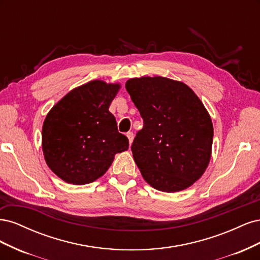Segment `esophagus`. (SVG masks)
Returning <instances> with one entry per match:
<instances>
[{
    "label": "esophagus",
    "mask_w": 260,
    "mask_h": 260,
    "mask_svg": "<svg viewBox=\"0 0 260 260\" xmlns=\"http://www.w3.org/2000/svg\"><path fill=\"white\" fill-rule=\"evenodd\" d=\"M127 138L129 140V143L131 144L133 142V139H135V135H133V132H128L127 133Z\"/></svg>",
    "instance_id": "obj_1"
}]
</instances>
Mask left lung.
Masks as SVG:
<instances>
[{
  "mask_svg": "<svg viewBox=\"0 0 260 260\" xmlns=\"http://www.w3.org/2000/svg\"><path fill=\"white\" fill-rule=\"evenodd\" d=\"M125 90L143 118L131 151L146 182L162 192L191 186L205 172L214 128L186 84L164 77L132 78Z\"/></svg>",
  "mask_w": 260,
  "mask_h": 260,
  "instance_id": "left-lung-1",
  "label": "left lung"
}]
</instances>
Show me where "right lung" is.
Returning <instances> with one entry per match:
<instances>
[{
	"mask_svg": "<svg viewBox=\"0 0 260 260\" xmlns=\"http://www.w3.org/2000/svg\"><path fill=\"white\" fill-rule=\"evenodd\" d=\"M119 83L93 80L67 93L46 115L42 127L44 158L67 183L88 184L103 176L128 138L118 132L109 105Z\"/></svg>",
	"mask_w": 260,
	"mask_h": 260,
	"instance_id": "1",
	"label": "right lung"
}]
</instances>
